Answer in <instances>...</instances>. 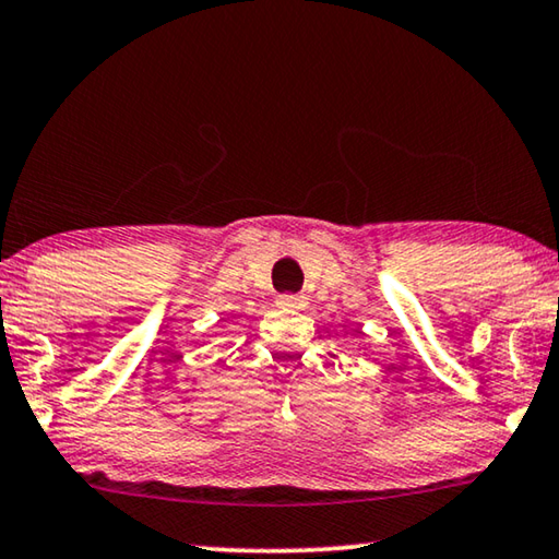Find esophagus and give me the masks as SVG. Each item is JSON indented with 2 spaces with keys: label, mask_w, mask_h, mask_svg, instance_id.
Here are the masks:
<instances>
[{
  "label": "esophagus",
  "mask_w": 559,
  "mask_h": 559,
  "mask_svg": "<svg viewBox=\"0 0 559 559\" xmlns=\"http://www.w3.org/2000/svg\"><path fill=\"white\" fill-rule=\"evenodd\" d=\"M278 306L283 310H288V313H298V310H302L308 306V300L302 296H281L278 298Z\"/></svg>",
  "instance_id": "1"
}]
</instances>
